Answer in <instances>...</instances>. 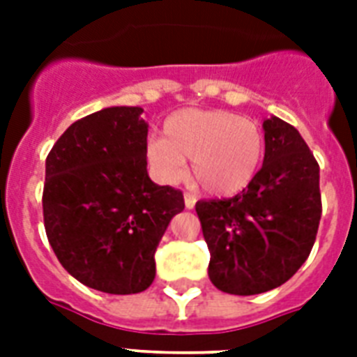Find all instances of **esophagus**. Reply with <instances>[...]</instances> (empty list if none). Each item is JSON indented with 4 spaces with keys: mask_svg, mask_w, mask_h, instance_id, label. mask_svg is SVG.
I'll return each mask as SVG.
<instances>
[{
    "mask_svg": "<svg viewBox=\"0 0 357 357\" xmlns=\"http://www.w3.org/2000/svg\"><path fill=\"white\" fill-rule=\"evenodd\" d=\"M183 198H185V207H187V209H192V207L196 206V198L192 195H189V192H185Z\"/></svg>",
    "mask_w": 357,
    "mask_h": 357,
    "instance_id": "obj_1",
    "label": "esophagus"
}]
</instances>
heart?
Here are the masks:
<instances>
[{
  "instance_id": "b5f03b06",
  "label": "heart",
  "mask_w": 357,
  "mask_h": 357,
  "mask_svg": "<svg viewBox=\"0 0 357 357\" xmlns=\"http://www.w3.org/2000/svg\"><path fill=\"white\" fill-rule=\"evenodd\" d=\"M265 157V135L254 120L224 109H181L165 122V137L148 144V161L165 183L178 181L190 159L195 181L211 196L246 189Z\"/></svg>"
}]
</instances>
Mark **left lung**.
I'll list each match as a JSON object with an SVG mask.
<instances>
[{
    "label": "left lung",
    "mask_w": 357,
    "mask_h": 357,
    "mask_svg": "<svg viewBox=\"0 0 357 357\" xmlns=\"http://www.w3.org/2000/svg\"><path fill=\"white\" fill-rule=\"evenodd\" d=\"M263 129L265 159L252 183L234 198L196 202L209 280L238 296L287 282L307 259L322 215L319 162L305 140L278 116Z\"/></svg>",
    "instance_id": "left-lung-1"
}]
</instances>
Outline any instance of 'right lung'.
<instances>
[{
	"label": "right lung",
	"instance_id": "1",
	"mask_svg": "<svg viewBox=\"0 0 357 357\" xmlns=\"http://www.w3.org/2000/svg\"><path fill=\"white\" fill-rule=\"evenodd\" d=\"M140 107H107L77 120L53 144L42 195L44 228L61 265L83 285L135 294L155 278V250L181 190L146 170Z\"/></svg>",
	"mask_w": 357,
	"mask_h": 357
}]
</instances>
